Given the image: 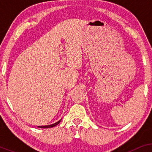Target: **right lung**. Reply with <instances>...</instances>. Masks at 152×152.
<instances>
[{
  "mask_svg": "<svg viewBox=\"0 0 152 152\" xmlns=\"http://www.w3.org/2000/svg\"><path fill=\"white\" fill-rule=\"evenodd\" d=\"M60 122H61V120H60L59 121L55 122V123H54L53 124H50V125H47V126H39L38 127H39V128H44V129H45V128H51V127H53V126H55L56 125H57V124H59Z\"/></svg>",
  "mask_w": 152,
  "mask_h": 152,
  "instance_id": "right-lung-1",
  "label": "right lung"
}]
</instances>
